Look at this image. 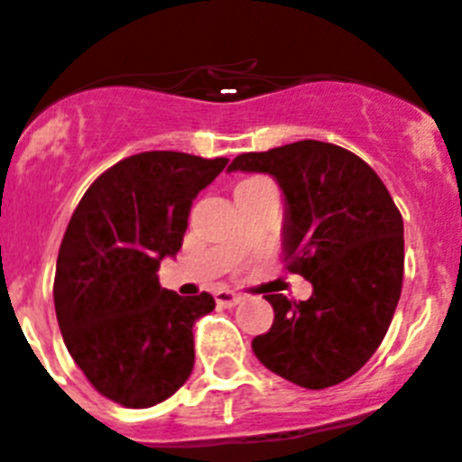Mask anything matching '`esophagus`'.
Returning <instances> with one entry per match:
<instances>
[{
	"label": "esophagus",
	"mask_w": 462,
	"mask_h": 462,
	"mask_svg": "<svg viewBox=\"0 0 462 462\" xmlns=\"http://www.w3.org/2000/svg\"><path fill=\"white\" fill-rule=\"evenodd\" d=\"M240 298L243 296L236 291H231V289H217V291H215V303H217L219 308H234Z\"/></svg>",
	"instance_id": "1"
}]
</instances>
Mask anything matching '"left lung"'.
I'll use <instances>...</instances> for the list:
<instances>
[{
    "mask_svg": "<svg viewBox=\"0 0 462 462\" xmlns=\"http://www.w3.org/2000/svg\"><path fill=\"white\" fill-rule=\"evenodd\" d=\"M228 171L271 173L287 199V271L312 282L308 300L266 293L275 310L256 358L303 389H328L382 345L402 289V215L361 157L321 141L245 152Z\"/></svg>",
    "mask_w": 462,
    "mask_h": 462,
    "instance_id": "obj_1",
    "label": "left lung"
}]
</instances>
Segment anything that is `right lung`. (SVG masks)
<instances>
[{
	"label": "right lung",
	"mask_w": 462,
	"mask_h": 462,
	"mask_svg": "<svg viewBox=\"0 0 462 462\" xmlns=\"http://www.w3.org/2000/svg\"><path fill=\"white\" fill-rule=\"evenodd\" d=\"M228 159L152 150L97 178L64 234L55 312L64 345L88 382L122 407L171 398L194 368L196 319L210 293L162 289L159 261L182 247L191 201Z\"/></svg>",
	"instance_id": "1"
}]
</instances>
